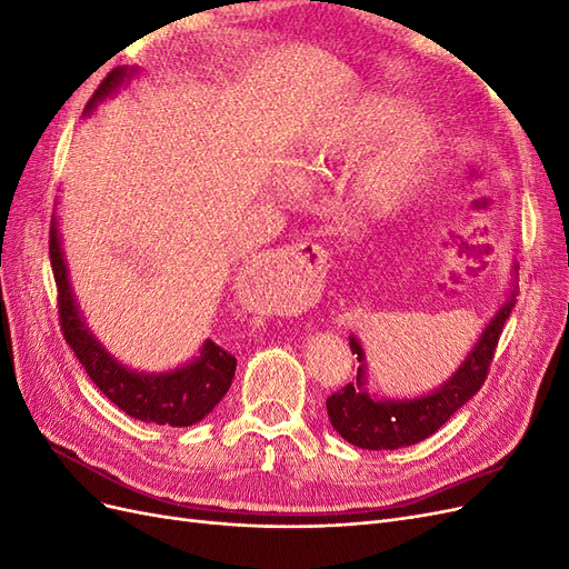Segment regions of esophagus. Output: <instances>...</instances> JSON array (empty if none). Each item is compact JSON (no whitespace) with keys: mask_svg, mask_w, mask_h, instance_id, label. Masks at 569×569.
I'll return each mask as SVG.
<instances>
[{"mask_svg":"<svg viewBox=\"0 0 569 569\" xmlns=\"http://www.w3.org/2000/svg\"><path fill=\"white\" fill-rule=\"evenodd\" d=\"M266 270L274 274V280L280 282H308L313 280L311 274H316L318 266L322 263V253L320 247L311 242H301V244H291L284 249H278L270 258H266ZM278 284V282H274Z\"/></svg>","mask_w":569,"mask_h":569,"instance_id":"esophagus-1","label":"esophagus"}]
</instances>
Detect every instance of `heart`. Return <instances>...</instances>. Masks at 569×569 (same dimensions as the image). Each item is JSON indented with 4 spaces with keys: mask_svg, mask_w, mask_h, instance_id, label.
Instances as JSON below:
<instances>
[{
    "mask_svg": "<svg viewBox=\"0 0 569 569\" xmlns=\"http://www.w3.org/2000/svg\"><path fill=\"white\" fill-rule=\"evenodd\" d=\"M375 149L358 173V197L372 213H393L416 197L439 151V123L410 113L408 101L375 97L322 128L303 149L308 166L353 159Z\"/></svg>",
    "mask_w": 569,
    "mask_h": 569,
    "instance_id": "1",
    "label": "heart"
}]
</instances>
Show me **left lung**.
Segmentation results:
<instances>
[{
  "instance_id": "left-lung-1",
  "label": "left lung",
  "mask_w": 569,
  "mask_h": 569,
  "mask_svg": "<svg viewBox=\"0 0 569 569\" xmlns=\"http://www.w3.org/2000/svg\"><path fill=\"white\" fill-rule=\"evenodd\" d=\"M512 306L515 295H510L501 311L487 325L477 347L449 382L441 389L412 401L370 399V393L363 391V349H360L358 339L351 337V353L358 356L360 368L356 382H349L332 396H327V416H330L332 427L349 443L368 451L403 449V446L432 437L485 385L493 351L498 347V339H501L503 325L512 313Z\"/></svg>"
}]
</instances>
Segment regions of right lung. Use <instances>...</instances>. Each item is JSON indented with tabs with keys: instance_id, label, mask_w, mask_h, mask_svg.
<instances>
[{
	"instance_id": "right-lung-1",
	"label": "right lung",
	"mask_w": 569,
	"mask_h": 569,
	"mask_svg": "<svg viewBox=\"0 0 569 569\" xmlns=\"http://www.w3.org/2000/svg\"><path fill=\"white\" fill-rule=\"evenodd\" d=\"M126 76V68L111 71L101 80L84 111H90L99 99L111 94ZM49 258L57 282V306L63 339L78 356L90 380L109 401L126 410L134 420L170 427H187L209 416L232 385L237 368V358L232 353L209 339L203 343L201 356L180 370L166 375H140L123 368L92 337L78 313L54 226L49 230Z\"/></svg>"
}]
</instances>
